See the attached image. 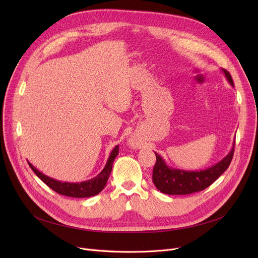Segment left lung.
<instances>
[{
    "label": "left lung",
    "instance_id": "1",
    "mask_svg": "<svg viewBox=\"0 0 258 258\" xmlns=\"http://www.w3.org/2000/svg\"><path fill=\"white\" fill-rule=\"evenodd\" d=\"M231 86L233 80L230 73L222 69ZM234 154V145L222 161L215 165L200 171H187L168 167L160 155H156V164L153 170V182L161 192L165 195H189L204 190L209 187L229 167Z\"/></svg>",
    "mask_w": 258,
    "mask_h": 258
}]
</instances>
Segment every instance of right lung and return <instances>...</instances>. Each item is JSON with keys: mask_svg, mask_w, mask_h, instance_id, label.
Instances as JSON below:
<instances>
[{"mask_svg": "<svg viewBox=\"0 0 258 258\" xmlns=\"http://www.w3.org/2000/svg\"><path fill=\"white\" fill-rule=\"evenodd\" d=\"M118 153H119V146L117 145L112 151L110 157H108L104 168L97 175V177L85 182H80V183H68V182H60L57 180H54L52 178L47 177V175H45L40 171H38L31 163H29V162L28 164L31 167V169L35 172L37 177L55 192L66 197H71V198H89V197L98 195L104 188L107 182V179L110 177V173L112 171L114 160L117 157Z\"/></svg>", "mask_w": 258, "mask_h": 258, "instance_id": "add662e5", "label": "right lung"}]
</instances>
